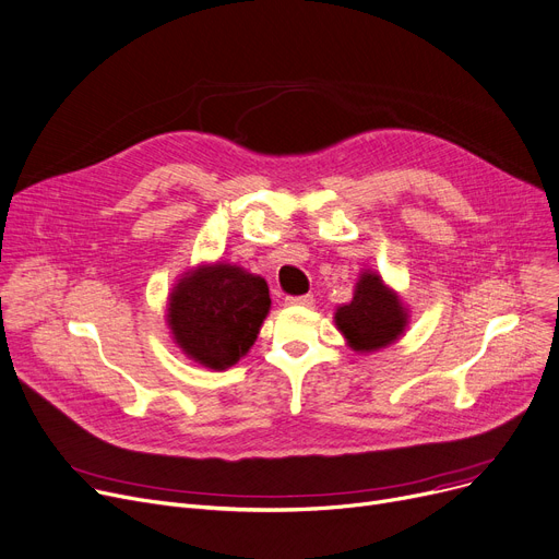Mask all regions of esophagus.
Wrapping results in <instances>:
<instances>
[{
	"mask_svg": "<svg viewBox=\"0 0 559 559\" xmlns=\"http://www.w3.org/2000/svg\"><path fill=\"white\" fill-rule=\"evenodd\" d=\"M286 305H294V307H311V305H313V296H298V298H286Z\"/></svg>",
	"mask_w": 559,
	"mask_h": 559,
	"instance_id": "obj_1",
	"label": "esophagus"
}]
</instances>
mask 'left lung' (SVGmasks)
<instances>
[{
  "mask_svg": "<svg viewBox=\"0 0 559 559\" xmlns=\"http://www.w3.org/2000/svg\"><path fill=\"white\" fill-rule=\"evenodd\" d=\"M334 323L355 353L370 355L407 332L409 309L380 273L366 269L359 273L353 300L336 307Z\"/></svg>",
  "mask_w": 559,
  "mask_h": 559,
  "instance_id": "left-lung-1",
  "label": "left lung"
}]
</instances>
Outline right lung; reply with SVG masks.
<instances>
[{"label": "right lung", "mask_w": 559, "mask_h": 559, "mask_svg": "<svg viewBox=\"0 0 559 559\" xmlns=\"http://www.w3.org/2000/svg\"><path fill=\"white\" fill-rule=\"evenodd\" d=\"M269 311L271 294L261 275L214 261L189 269L173 284L166 323L186 357L227 370L250 353Z\"/></svg>", "instance_id": "obj_1"}]
</instances>
